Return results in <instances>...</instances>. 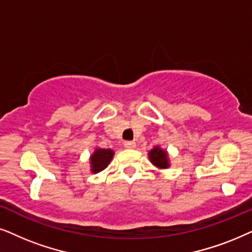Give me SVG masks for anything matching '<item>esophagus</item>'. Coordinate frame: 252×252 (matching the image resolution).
<instances>
[{
  "instance_id": "obj_1",
  "label": "esophagus",
  "mask_w": 252,
  "mask_h": 252,
  "mask_svg": "<svg viewBox=\"0 0 252 252\" xmlns=\"http://www.w3.org/2000/svg\"><path fill=\"white\" fill-rule=\"evenodd\" d=\"M124 147H126V149L132 150L136 147V143L131 142V140H128V142H124Z\"/></svg>"
}]
</instances>
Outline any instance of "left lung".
Listing matches in <instances>:
<instances>
[{
    "label": "left lung",
    "mask_w": 252,
    "mask_h": 252,
    "mask_svg": "<svg viewBox=\"0 0 252 252\" xmlns=\"http://www.w3.org/2000/svg\"><path fill=\"white\" fill-rule=\"evenodd\" d=\"M151 162L154 166L159 167V168H167L169 166L168 158H167L166 151L161 150L160 147H154V149L149 153Z\"/></svg>",
    "instance_id": "8db88e82"
}]
</instances>
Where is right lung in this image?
Wrapping results in <instances>:
<instances>
[{"label":"right lung","instance_id":"add662e5","mask_svg":"<svg viewBox=\"0 0 252 252\" xmlns=\"http://www.w3.org/2000/svg\"><path fill=\"white\" fill-rule=\"evenodd\" d=\"M114 156V152L109 149H96L95 152L93 153L91 157V165H92V172L99 173L101 172L108 166V163L112 160Z\"/></svg>","mask_w":252,"mask_h":252}]
</instances>
